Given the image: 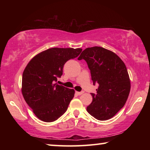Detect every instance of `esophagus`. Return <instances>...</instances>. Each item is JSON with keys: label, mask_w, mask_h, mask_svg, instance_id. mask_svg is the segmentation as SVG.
Masks as SVG:
<instances>
[{"label": "esophagus", "mask_w": 150, "mask_h": 150, "mask_svg": "<svg viewBox=\"0 0 150 150\" xmlns=\"http://www.w3.org/2000/svg\"><path fill=\"white\" fill-rule=\"evenodd\" d=\"M84 93H85L84 91H81V92H77V91H76V93H77L78 95H83V94Z\"/></svg>", "instance_id": "obj_1"}]
</instances>
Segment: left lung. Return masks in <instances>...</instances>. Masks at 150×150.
I'll return each instance as SVG.
<instances>
[{
	"label": "left lung",
	"instance_id": "left-lung-1",
	"mask_svg": "<svg viewBox=\"0 0 150 150\" xmlns=\"http://www.w3.org/2000/svg\"><path fill=\"white\" fill-rule=\"evenodd\" d=\"M85 59L91 71L93 84H98L93 101L87 107L99 120L112 118L125 105L130 91V80L123 61L115 53L102 47L83 50L79 60Z\"/></svg>",
	"mask_w": 150,
	"mask_h": 150
}]
</instances>
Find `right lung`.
Masks as SVG:
<instances>
[{
	"mask_svg": "<svg viewBox=\"0 0 150 150\" xmlns=\"http://www.w3.org/2000/svg\"><path fill=\"white\" fill-rule=\"evenodd\" d=\"M81 48L53 47L37 54L22 74V93L34 115L46 122L56 120L67 110L74 89L55 83L68 60L77 57Z\"/></svg>",
	"mask_w": 150,
	"mask_h": 150,
	"instance_id": "1",
	"label": "right lung"
}]
</instances>
